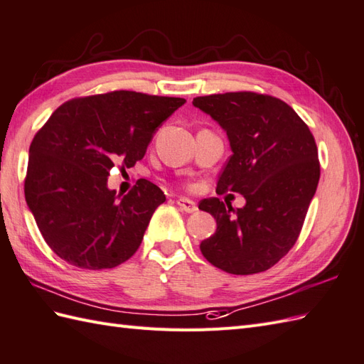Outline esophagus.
Wrapping results in <instances>:
<instances>
[{
    "label": "esophagus",
    "instance_id": "1",
    "mask_svg": "<svg viewBox=\"0 0 364 364\" xmlns=\"http://www.w3.org/2000/svg\"><path fill=\"white\" fill-rule=\"evenodd\" d=\"M176 202H177V205H179V208H181L182 211H185V213H194V211L198 210L196 202L191 200V199H187V198H179V199H177Z\"/></svg>",
    "mask_w": 364,
    "mask_h": 364
}]
</instances>
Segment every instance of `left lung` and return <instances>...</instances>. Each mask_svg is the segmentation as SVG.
Wrapping results in <instances>:
<instances>
[{
    "instance_id": "1",
    "label": "left lung",
    "mask_w": 364,
    "mask_h": 364,
    "mask_svg": "<svg viewBox=\"0 0 364 364\" xmlns=\"http://www.w3.org/2000/svg\"><path fill=\"white\" fill-rule=\"evenodd\" d=\"M193 105L223 127L233 151L216 191L245 198L237 210L218 198L200 200L199 208L218 225L200 242V252L227 273L269 270L295 245L320 181L312 132L286 102L272 95L213 94L196 97Z\"/></svg>"
}]
</instances>
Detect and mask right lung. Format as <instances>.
I'll return each mask as SVG.
<instances>
[{
	"mask_svg": "<svg viewBox=\"0 0 364 364\" xmlns=\"http://www.w3.org/2000/svg\"><path fill=\"white\" fill-rule=\"evenodd\" d=\"M179 97L112 91L52 112L29 148L24 196L44 241L80 269L117 267L134 255L164 191L146 179L125 196L108 188L114 165L134 166Z\"/></svg>",
	"mask_w": 364,
	"mask_h": 364,
	"instance_id": "obj_1",
	"label": "right lung"
}]
</instances>
